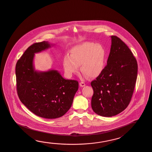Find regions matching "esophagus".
I'll list each match as a JSON object with an SVG mask.
<instances>
[{"label":"esophagus","mask_w":152,"mask_h":152,"mask_svg":"<svg viewBox=\"0 0 152 152\" xmlns=\"http://www.w3.org/2000/svg\"><path fill=\"white\" fill-rule=\"evenodd\" d=\"M80 87H84V86H85L86 85V84H85V83L83 82H80Z\"/></svg>","instance_id":"34e87169"}]
</instances>
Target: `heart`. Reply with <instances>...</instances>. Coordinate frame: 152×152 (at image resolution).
Wrapping results in <instances>:
<instances>
[{
    "mask_svg": "<svg viewBox=\"0 0 152 152\" xmlns=\"http://www.w3.org/2000/svg\"><path fill=\"white\" fill-rule=\"evenodd\" d=\"M107 52L101 44L84 42L71 48L70 55L64 58V67L68 76L77 72L80 65L83 73L90 78H95L104 68Z\"/></svg>",
    "mask_w": 152,
    "mask_h": 152,
    "instance_id": "1",
    "label": "heart"
}]
</instances>
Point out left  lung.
<instances>
[{
  "label": "left lung",
  "mask_w": 152,
  "mask_h": 152,
  "mask_svg": "<svg viewBox=\"0 0 152 152\" xmlns=\"http://www.w3.org/2000/svg\"><path fill=\"white\" fill-rule=\"evenodd\" d=\"M107 65L91 85L94 93L91 106L102 117H112L126 109L132 99L137 80V60L129 48L112 35Z\"/></svg>",
  "instance_id": "left-lung-1"
}]
</instances>
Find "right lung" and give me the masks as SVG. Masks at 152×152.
<instances>
[{"label":"right lung","mask_w":152,"mask_h":152,"mask_svg":"<svg viewBox=\"0 0 152 152\" xmlns=\"http://www.w3.org/2000/svg\"><path fill=\"white\" fill-rule=\"evenodd\" d=\"M51 47L46 41L35 43L26 50L16 65V89L20 101L39 117L56 119L69 110L78 82L65 80L56 70L37 72L34 53Z\"/></svg>","instance_id":"right-lung-1"}]
</instances>
